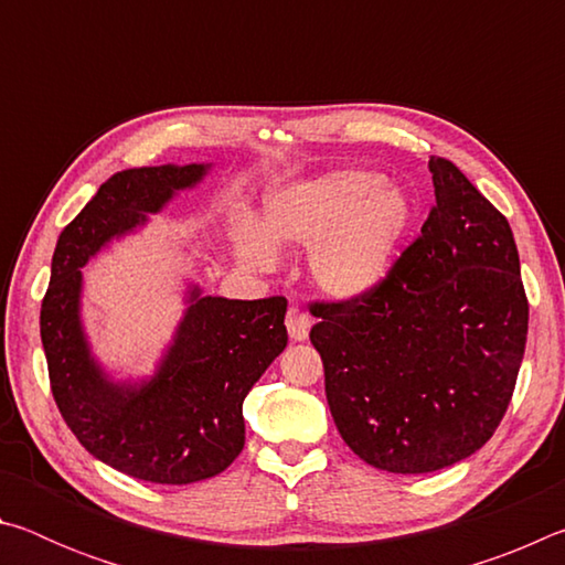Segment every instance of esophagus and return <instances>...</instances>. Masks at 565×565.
I'll use <instances>...</instances> for the list:
<instances>
[{
    "label": "esophagus",
    "mask_w": 565,
    "mask_h": 565,
    "mask_svg": "<svg viewBox=\"0 0 565 565\" xmlns=\"http://www.w3.org/2000/svg\"><path fill=\"white\" fill-rule=\"evenodd\" d=\"M286 329H289V337L294 341H303L306 337H309L311 317L306 311H301L299 306H291V309L286 311Z\"/></svg>",
    "instance_id": "1"
}]
</instances>
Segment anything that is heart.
<instances>
[{
  "mask_svg": "<svg viewBox=\"0 0 565 565\" xmlns=\"http://www.w3.org/2000/svg\"><path fill=\"white\" fill-rule=\"evenodd\" d=\"M411 222L414 206L398 186L374 171L341 169L266 194L259 228L238 224L234 246L254 269L274 264L271 244L311 246L317 284L353 299L386 279Z\"/></svg>",
  "mask_w": 565,
  "mask_h": 565,
  "instance_id": "b5f03b06",
  "label": "heart"
}]
</instances>
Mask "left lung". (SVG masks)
<instances>
[{
  "instance_id": "8db88e82",
  "label": "left lung",
  "mask_w": 565,
  "mask_h": 565,
  "mask_svg": "<svg viewBox=\"0 0 565 565\" xmlns=\"http://www.w3.org/2000/svg\"><path fill=\"white\" fill-rule=\"evenodd\" d=\"M428 169L436 204L386 279L309 306L333 424L388 473H431L489 441L529 333L505 216L448 159L431 157Z\"/></svg>"
}]
</instances>
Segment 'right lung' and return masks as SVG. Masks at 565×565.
<instances>
[{"label": "right lung", "mask_w": 565, "mask_h": 565, "mask_svg": "<svg viewBox=\"0 0 565 565\" xmlns=\"http://www.w3.org/2000/svg\"><path fill=\"white\" fill-rule=\"evenodd\" d=\"M209 164L124 169L64 226L42 301V347L56 406L87 451L149 483L184 486L222 473L244 448V398L286 349V299L238 301L189 289V309L157 374L114 384L79 321L82 266L111 238L157 214Z\"/></svg>", "instance_id": "obj_1"}]
</instances>
